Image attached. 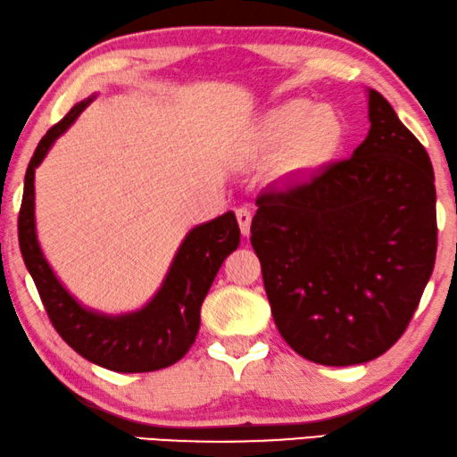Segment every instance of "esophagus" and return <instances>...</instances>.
Wrapping results in <instances>:
<instances>
[{
    "label": "esophagus",
    "mask_w": 457,
    "mask_h": 457,
    "mask_svg": "<svg viewBox=\"0 0 457 457\" xmlns=\"http://www.w3.org/2000/svg\"><path fill=\"white\" fill-rule=\"evenodd\" d=\"M236 217H237V223H240V229L244 236L250 234V223H253V213H250L248 207H240L236 209Z\"/></svg>",
    "instance_id": "obj_1"
}]
</instances>
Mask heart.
I'll use <instances>...</instances> for the list:
<instances>
[{"label":"heart","instance_id":"obj_1","mask_svg":"<svg viewBox=\"0 0 457 457\" xmlns=\"http://www.w3.org/2000/svg\"><path fill=\"white\" fill-rule=\"evenodd\" d=\"M344 137L339 115L308 99H287L269 107L250 132L254 149L271 151L284 145V159L292 170H312L337 151Z\"/></svg>","mask_w":457,"mask_h":457}]
</instances>
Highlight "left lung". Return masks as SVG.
<instances>
[{
	"label": "left lung",
	"instance_id": "left-lung-1",
	"mask_svg": "<svg viewBox=\"0 0 457 457\" xmlns=\"http://www.w3.org/2000/svg\"><path fill=\"white\" fill-rule=\"evenodd\" d=\"M369 120V137L350 159L262 190L250 226L281 337L325 366L385 354L435 267L428 153L372 88Z\"/></svg>",
	"mask_w": 457,
	"mask_h": 457
}]
</instances>
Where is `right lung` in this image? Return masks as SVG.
<instances>
[{"label":"right lung","mask_w":457,"mask_h":457,"mask_svg":"<svg viewBox=\"0 0 457 457\" xmlns=\"http://www.w3.org/2000/svg\"><path fill=\"white\" fill-rule=\"evenodd\" d=\"M95 97L76 103L38 143L24 176L18 242L30 278L55 331L88 362L115 372H149L178 362L195 344L201 327V306L226 256L240 244L234 211L192 228L179 244L157 294L126 314H103L82 306L55 278L37 240L35 170L51 145L74 124Z\"/></svg>","instance_id":"right-lung-1"}]
</instances>
